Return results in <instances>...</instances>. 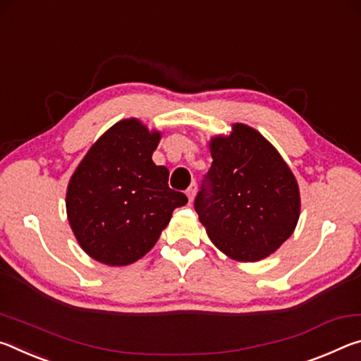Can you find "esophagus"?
I'll list each match as a JSON object with an SVG mask.
<instances>
[{
  "label": "esophagus",
  "mask_w": 361,
  "mask_h": 361,
  "mask_svg": "<svg viewBox=\"0 0 361 361\" xmlns=\"http://www.w3.org/2000/svg\"><path fill=\"white\" fill-rule=\"evenodd\" d=\"M187 197H188V202H193V197H195V193H197V184H195V182H193V184L190 185V187H188L187 188Z\"/></svg>",
  "instance_id": "1"
}]
</instances>
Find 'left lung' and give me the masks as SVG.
I'll use <instances>...</instances> for the list:
<instances>
[{"mask_svg":"<svg viewBox=\"0 0 361 361\" xmlns=\"http://www.w3.org/2000/svg\"><path fill=\"white\" fill-rule=\"evenodd\" d=\"M212 163L195 211L221 251L254 262L279 250L299 219V187L280 153L261 134L233 125L211 140Z\"/></svg>","mask_w":361,"mask_h":361,"instance_id":"8db88e82","label":"left lung"}]
</instances>
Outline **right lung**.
Returning a JSON list of instances; mask_svg holds the SVG:
<instances>
[{"mask_svg": "<svg viewBox=\"0 0 361 361\" xmlns=\"http://www.w3.org/2000/svg\"><path fill=\"white\" fill-rule=\"evenodd\" d=\"M159 142L137 120L111 126L82 158L67 190L73 233L92 259L128 265L145 256L188 200L169 188V171L152 155Z\"/></svg>", "mask_w": 361, "mask_h": 361, "instance_id": "1", "label": "right lung"}]
</instances>
